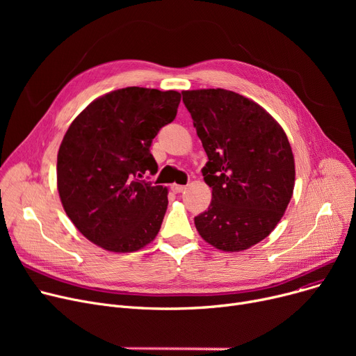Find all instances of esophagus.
Masks as SVG:
<instances>
[{
	"mask_svg": "<svg viewBox=\"0 0 356 356\" xmlns=\"http://www.w3.org/2000/svg\"><path fill=\"white\" fill-rule=\"evenodd\" d=\"M172 191L175 193H181L183 191H186V186H181V184H172Z\"/></svg>",
	"mask_w": 356,
	"mask_h": 356,
	"instance_id": "obj_1",
	"label": "esophagus"
}]
</instances>
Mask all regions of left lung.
Instances as JSON below:
<instances>
[{
  "label": "left lung",
  "mask_w": 356,
  "mask_h": 356,
  "mask_svg": "<svg viewBox=\"0 0 356 356\" xmlns=\"http://www.w3.org/2000/svg\"><path fill=\"white\" fill-rule=\"evenodd\" d=\"M209 161L208 211L195 218L200 236L218 250H247L271 234L294 189V157L280 124L254 101L227 89L183 90Z\"/></svg>",
  "instance_id": "obj_1"
}]
</instances>
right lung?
<instances>
[{
    "label": "right lung",
    "mask_w": 356,
    "mask_h": 356,
    "mask_svg": "<svg viewBox=\"0 0 356 356\" xmlns=\"http://www.w3.org/2000/svg\"><path fill=\"white\" fill-rule=\"evenodd\" d=\"M179 104L176 90L129 86L95 99L70 124L58 154V191L93 244L133 252L159 234L167 189L140 179L157 168L149 147Z\"/></svg>",
    "instance_id": "right-lung-1"
}]
</instances>
